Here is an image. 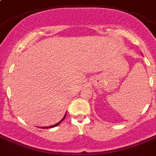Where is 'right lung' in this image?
I'll return each mask as SVG.
<instances>
[{
    "label": "right lung",
    "mask_w": 156,
    "mask_h": 156,
    "mask_svg": "<svg viewBox=\"0 0 156 156\" xmlns=\"http://www.w3.org/2000/svg\"><path fill=\"white\" fill-rule=\"evenodd\" d=\"M66 115H67V113L65 114V115L63 116V119H61V120H60V121L59 122H57L56 123V124H54V125H52V126H45V127H41V129H48V128H53V127H55V126H57L58 125H59V123H61L63 121V120H64V119H65V117H66Z\"/></svg>",
    "instance_id": "obj_1"
}]
</instances>
